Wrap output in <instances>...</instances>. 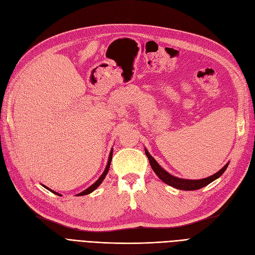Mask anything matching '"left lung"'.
Returning <instances> with one entry per match:
<instances>
[{
  "mask_svg": "<svg viewBox=\"0 0 255 255\" xmlns=\"http://www.w3.org/2000/svg\"><path fill=\"white\" fill-rule=\"evenodd\" d=\"M145 153L147 155V158H148V160H149L150 166H151L152 170L155 172V175H157L164 183H166V184H168L172 187L178 188V190H182V191H195V190H199V188L207 186L208 184H210L211 182H213L214 180L218 179L221 175H223L225 170L227 169L228 165H229V162H228L223 168L216 172V174L212 175L208 178L199 179V180L182 179V178H178L176 176H172V175L169 174L168 171H166L165 169H163L159 165V163L152 158V155L148 152L147 148H145Z\"/></svg>",
  "mask_w": 255,
  "mask_h": 255,
  "instance_id": "obj_1",
  "label": "left lung"
}]
</instances>
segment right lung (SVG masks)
I'll return each instance as SVG.
<instances>
[{
    "mask_svg": "<svg viewBox=\"0 0 255 255\" xmlns=\"http://www.w3.org/2000/svg\"><path fill=\"white\" fill-rule=\"evenodd\" d=\"M112 153H113V149H111V151H110V153H109V158H108V162H107V165H106V168H105V170H104V172L102 174V176L98 178L96 181L91 185V186H89L87 190H85L84 192H81V193H79V194H77V196H84V195H88V194H90V193H92L93 191H95L96 188L100 186L101 184H102V182L104 181V179L106 178V176H107V174H108V171H109V168H110V164H111V160H112ZM42 186H44L46 190H48L50 192H52V193H54V194H56V195H58V196H61L59 193H57V192H55V191H53V190H51V188H48L47 186H45V185H43L42 184Z\"/></svg>",
    "mask_w": 255,
    "mask_h": 255,
    "instance_id": "1",
    "label": "right lung"
}]
</instances>
